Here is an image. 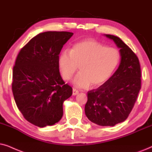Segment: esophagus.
I'll return each instance as SVG.
<instances>
[{
	"mask_svg": "<svg viewBox=\"0 0 152 152\" xmlns=\"http://www.w3.org/2000/svg\"><path fill=\"white\" fill-rule=\"evenodd\" d=\"M78 92H78L77 90H76V89H74V88L73 89V92H72L73 95H74V96H75V95H77L78 94Z\"/></svg>",
	"mask_w": 152,
	"mask_h": 152,
	"instance_id": "esophagus-1",
	"label": "esophagus"
}]
</instances>
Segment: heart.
<instances>
[{
    "label": "heart",
    "mask_w": 152,
    "mask_h": 152,
    "mask_svg": "<svg viewBox=\"0 0 152 152\" xmlns=\"http://www.w3.org/2000/svg\"><path fill=\"white\" fill-rule=\"evenodd\" d=\"M120 59L117 48L108 47L96 40L86 39L75 44L70 51L60 53L58 63L64 80L71 79L79 66L80 72L72 83L76 88H87L91 84L98 87L108 81L118 67Z\"/></svg>",
    "instance_id": "1"
}]
</instances>
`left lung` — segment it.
<instances>
[{
  "instance_id": "left-lung-1",
  "label": "left lung",
  "mask_w": 152,
  "mask_h": 152,
  "mask_svg": "<svg viewBox=\"0 0 152 152\" xmlns=\"http://www.w3.org/2000/svg\"><path fill=\"white\" fill-rule=\"evenodd\" d=\"M104 35L120 48V65L108 81L88 92L85 113L94 124L113 126L126 120L132 110L141 88V70L136 55L120 37Z\"/></svg>"
}]
</instances>
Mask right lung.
<instances>
[{
  "instance_id": "right-lung-1",
  "label": "right lung",
  "mask_w": 152,
  "mask_h": 152,
  "mask_svg": "<svg viewBox=\"0 0 152 152\" xmlns=\"http://www.w3.org/2000/svg\"><path fill=\"white\" fill-rule=\"evenodd\" d=\"M74 35L47 31L38 34L21 48L13 68L12 92L28 122L39 127L61 120L63 103L72 88L60 76L58 59L63 45Z\"/></svg>"
}]
</instances>
